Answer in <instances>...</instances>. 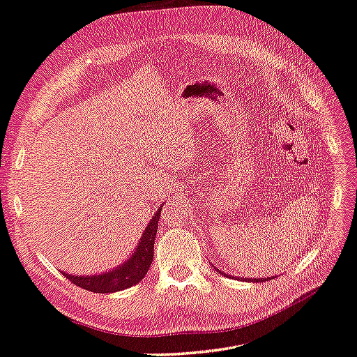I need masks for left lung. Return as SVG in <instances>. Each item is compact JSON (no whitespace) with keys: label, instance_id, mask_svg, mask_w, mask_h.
Instances as JSON below:
<instances>
[{"label":"left lung","instance_id":"1","mask_svg":"<svg viewBox=\"0 0 357 357\" xmlns=\"http://www.w3.org/2000/svg\"><path fill=\"white\" fill-rule=\"evenodd\" d=\"M218 273H222V271L218 270ZM223 275V273H222ZM271 280V278H265V280H262V278H259V280H248V281H252V282H264V281H268Z\"/></svg>","mask_w":357,"mask_h":357}]
</instances>
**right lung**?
Returning a JSON list of instances; mask_svg holds the SVG:
<instances>
[{
	"instance_id": "right-lung-1",
	"label": "right lung",
	"mask_w": 357,
	"mask_h": 357,
	"mask_svg": "<svg viewBox=\"0 0 357 357\" xmlns=\"http://www.w3.org/2000/svg\"><path fill=\"white\" fill-rule=\"evenodd\" d=\"M162 206L158 209L156 215L151 218L150 225L142 236L139 242V248L134 251L132 257L126 261L114 271H107L102 275L95 276H75V275H66V278L75 284V286L81 287L84 290L96 291V294H111V291L125 290L128 287L134 286L139 281L144 280V276L150 270V265L153 262L154 255V238H156L158 232V222L160 217Z\"/></svg>"
}]
</instances>
